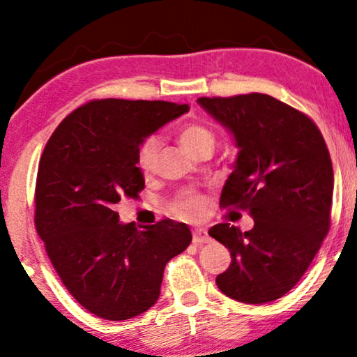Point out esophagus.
Returning <instances> with one entry per match:
<instances>
[{
	"mask_svg": "<svg viewBox=\"0 0 357 357\" xmlns=\"http://www.w3.org/2000/svg\"><path fill=\"white\" fill-rule=\"evenodd\" d=\"M211 238L204 228H195L193 229V243L195 244H202V243H209Z\"/></svg>",
	"mask_w": 357,
	"mask_h": 357,
	"instance_id": "1",
	"label": "esophagus"
}]
</instances>
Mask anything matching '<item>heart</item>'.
<instances>
[{"label": "heart", "instance_id": "1", "mask_svg": "<svg viewBox=\"0 0 357 357\" xmlns=\"http://www.w3.org/2000/svg\"><path fill=\"white\" fill-rule=\"evenodd\" d=\"M178 140L186 150L193 155H197L202 148L213 146V132L211 128L206 124L191 121L182 126L178 130ZM161 146V139L158 135H148L146 139L140 142L139 148H137V166L144 174L153 171L156 162L158 151ZM174 212L177 213L180 218H186V220H195V218L202 217L206 212V206L199 197H185V199L178 201L174 206Z\"/></svg>", "mask_w": 357, "mask_h": 357}]
</instances>
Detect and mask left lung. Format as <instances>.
Instances as JSON below:
<instances>
[{
    "instance_id": "8db88e82",
    "label": "left lung",
    "mask_w": 357,
    "mask_h": 357,
    "mask_svg": "<svg viewBox=\"0 0 357 357\" xmlns=\"http://www.w3.org/2000/svg\"><path fill=\"white\" fill-rule=\"evenodd\" d=\"M197 103L239 148L220 206L254 218L250 231L229 223L209 229L231 254L217 286L249 305L281 298L308 270L331 228L333 169L324 137L305 113L259 92Z\"/></svg>"
}]
</instances>
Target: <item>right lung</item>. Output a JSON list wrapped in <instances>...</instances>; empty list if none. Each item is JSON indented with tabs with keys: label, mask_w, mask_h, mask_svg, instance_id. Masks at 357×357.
Listing matches in <instances>:
<instances>
[{
	"label": "right lung",
	"mask_w": 357,
	"mask_h": 357,
	"mask_svg": "<svg viewBox=\"0 0 357 357\" xmlns=\"http://www.w3.org/2000/svg\"><path fill=\"white\" fill-rule=\"evenodd\" d=\"M190 107L162 100H92L70 113L43 151L35 227L76 301L92 314L126 321L160 298L166 263L191 243L171 218L137 229L119 222L121 197L145 188L137 148Z\"/></svg>",
	"instance_id": "obj_1"
}]
</instances>
